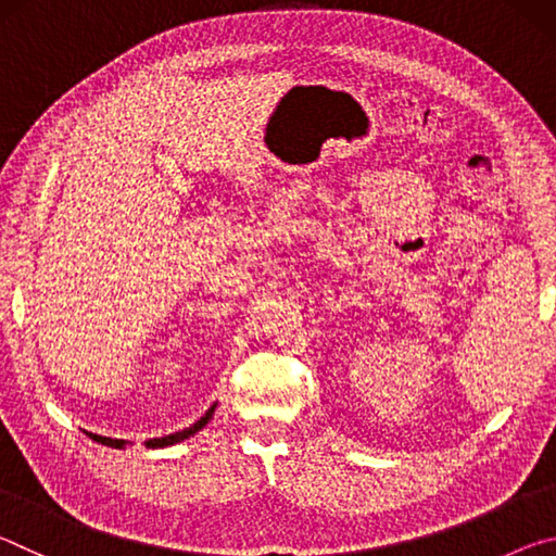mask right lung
Masks as SVG:
<instances>
[{
    "instance_id": "obj_1",
    "label": "right lung",
    "mask_w": 556,
    "mask_h": 556,
    "mask_svg": "<svg viewBox=\"0 0 556 556\" xmlns=\"http://www.w3.org/2000/svg\"><path fill=\"white\" fill-rule=\"evenodd\" d=\"M213 412H215V404H213V407H211L208 412L203 414V417H201L199 421H195L193 427H188V429H184V431H176V434H168V437H162V439H149V441H144V444H147L149 448H164V446L176 444V441H184V439H188V437H193L195 431L208 425L211 417H213ZM90 437H92V441H98V444L112 446V448H122V446L127 444L125 439H110V437H100V434H90Z\"/></svg>"
}]
</instances>
